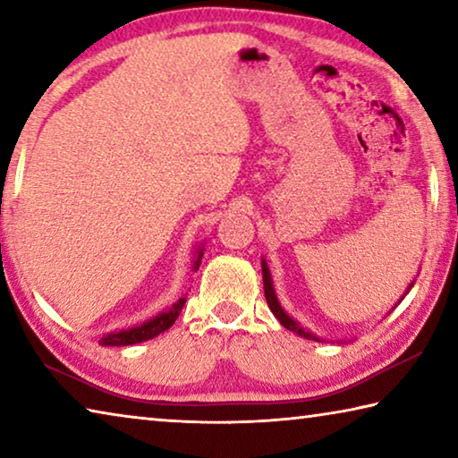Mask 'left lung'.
I'll return each instance as SVG.
<instances>
[{"label":"left lung","instance_id":"8db88e82","mask_svg":"<svg viewBox=\"0 0 458 458\" xmlns=\"http://www.w3.org/2000/svg\"><path fill=\"white\" fill-rule=\"evenodd\" d=\"M262 283H265V297H267V303H268V309L270 311L275 313V317L278 321H281V325L283 327H286L289 331H294L297 333V335H301V337H305V339H315V341H321L319 337L317 335H313L311 331H307V329H303L301 327V325L293 319V317H289L284 313V309L281 307V303H278V299H276V294H275V286H273V278H270V270H268V265L265 260H262ZM412 284L414 283H410V286H408V291L412 289ZM406 291V293H408ZM404 293V294H406ZM404 299V297H402ZM400 303V301H398Z\"/></svg>","mask_w":458,"mask_h":458}]
</instances>
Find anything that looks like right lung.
<instances>
[{"label": "right lung", "instance_id": "right-lung-1", "mask_svg": "<svg viewBox=\"0 0 458 458\" xmlns=\"http://www.w3.org/2000/svg\"><path fill=\"white\" fill-rule=\"evenodd\" d=\"M204 248H199L198 250V259L193 262V270L199 268V262L201 257H204ZM185 305V297H182L180 301H175V303L167 309V311L155 315L153 319L145 321L141 325H137V327H131V329H123V331H114V333H106L98 339L100 345H113V347H121V345H133V344H141V341L147 339H153L157 337L159 333L167 331L172 325L175 323L177 317H180L182 309Z\"/></svg>", "mask_w": 458, "mask_h": 458}]
</instances>
